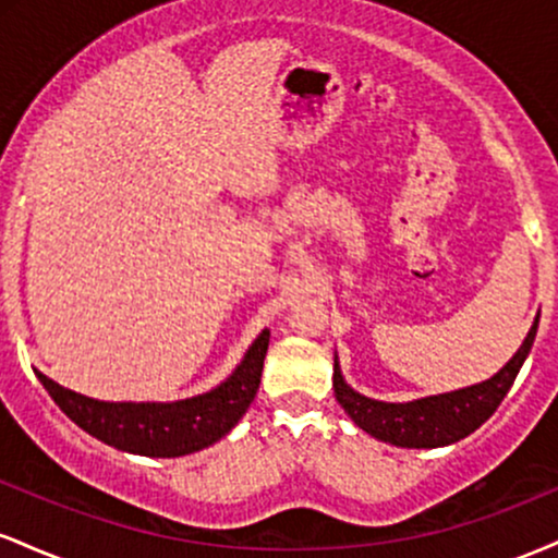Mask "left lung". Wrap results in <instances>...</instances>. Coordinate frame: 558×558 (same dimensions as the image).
Instances as JSON below:
<instances>
[{
	"instance_id": "obj_1",
	"label": "left lung",
	"mask_w": 558,
	"mask_h": 558,
	"mask_svg": "<svg viewBox=\"0 0 558 558\" xmlns=\"http://www.w3.org/2000/svg\"><path fill=\"white\" fill-rule=\"evenodd\" d=\"M537 319H541V312H537L533 328L524 336L517 354L496 375L488 377V380L414 401L393 403L362 396L360 390H354L345 383L341 362H338L336 354V360H332V388H336V399L343 407V412L354 420L356 427H362L364 433L383 440V444L401 448L451 446L457 440L466 438L470 433H475L496 412L504 396L509 393L511 383L520 375L522 364L527 360L530 349H533Z\"/></svg>"
}]
</instances>
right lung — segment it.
Listing matches in <instances>:
<instances>
[{"instance_id":"obj_1","label":"right lung","mask_w":558,"mask_h":558,"mask_svg":"<svg viewBox=\"0 0 558 558\" xmlns=\"http://www.w3.org/2000/svg\"><path fill=\"white\" fill-rule=\"evenodd\" d=\"M270 330H262L220 386L181 401H99L38 373L57 407L101 444L138 457L172 459L202 451L239 425L259 390Z\"/></svg>"}]
</instances>
